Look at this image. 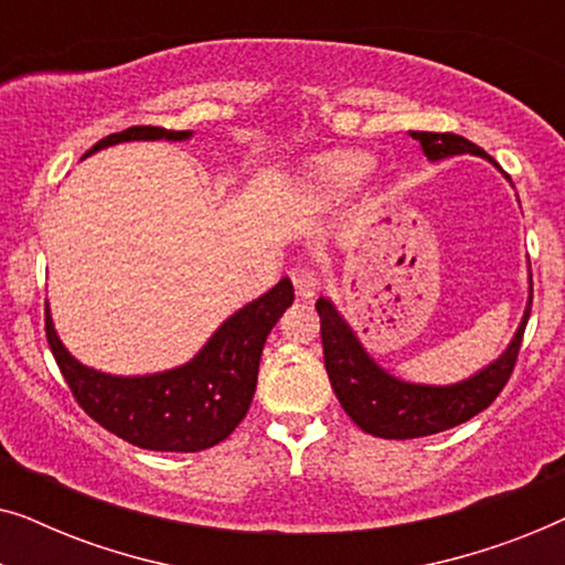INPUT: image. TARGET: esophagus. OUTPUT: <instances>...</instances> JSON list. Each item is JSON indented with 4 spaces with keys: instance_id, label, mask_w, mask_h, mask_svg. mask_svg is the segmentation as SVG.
<instances>
[{
    "instance_id": "esophagus-1",
    "label": "esophagus",
    "mask_w": 565,
    "mask_h": 565,
    "mask_svg": "<svg viewBox=\"0 0 565 565\" xmlns=\"http://www.w3.org/2000/svg\"><path fill=\"white\" fill-rule=\"evenodd\" d=\"M290 277H292V285H296L298 296H303V298L316 296L321 288L319 273H316L311 265H306V262H298V265L290 269Z\"/></svg>"
}]
</instances>
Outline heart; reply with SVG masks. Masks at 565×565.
Segmentation results:
<instances>
[{
  "label": "heart",
  "instance_id": "heart-1",
  "mask_svg": "<svg viewBox=\"0 0 565 565\" xmlns=\"http://www.w3.org/2000/svg\"><path fill=\"white\" fill-rule=\"evenodd\" d=\"M370 169H373V159L365 153H329V157L316 161L313 174L316 182L331 195H347V192L360 188Z\"/></svg>",
  "mask_w": 565,
  "mask_h": 565
}]
</instances>
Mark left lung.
<instances>
[{
	"mask_svg": "<svg viewBox=\"0 0 565 565\" xmlns=\"http://www.w3.org/2000/svg\"><path fill=\"white\" fill-rule=\"evenodd\" d=\"M412 138L422 143L424 157L429 161L455 157V153H476V157L493 161L481 146L455 134L412 130ZM316 311H319L321 319L323 365H327L331 388H334L347 416L373 437L414 439L437 435V431L452 429L462 422L473 419L504 391L516 365L524 327H527L532 311V277L527 311H524V319L507 352L478 375L468 377V381L439 385V388L437 385L404 383L377 367L327 298L316 300Z\"/></svg>",
	"mask_w": 565,
	"mask_h": 565,
	"instance_id": "left-lung-1",
	"label": "left lung"
}]
</instances>
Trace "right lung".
<instances>
[{
    "label": "right lung",
    "instance_id": "right-lung-1",
    "mask_svg": "<svg viewBox=\"0 0 565 565\" xmlns=\"http://www.w3.org/2000/svg\"><path fill=\"white\" fill-rule=\"evenodd\" d=\"M157 138L182 141L190 130L134 126L103 138L87 153L120 141ZM290 303L292 285L282 277L273 290L231 316L195 360L143 377L105 375L76 362L53 331L49 308L45 339L76 404L107 431L143 450L198 452L223 443L249 412L267 334Z\"/></svg>",
    "mask_w": 565,
    "mask_h": 565
}]
</instances>
